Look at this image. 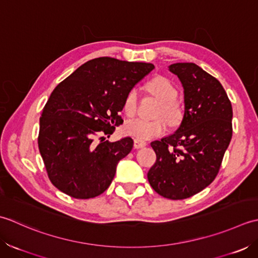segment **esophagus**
Listing matches in <instances>:
<instances>
[{
    "mask_svg": "<svg viewBox=\"0 0 258 258\" xmlns=\"http://www.w3.org/2000/svg\"><path fill=\"white\" fill-rule=\"evenodd\" d=\"M134 146H135L136 149H140V148H144V147H146V146H147V143H146V141H143V140L135 139Z\"/></svg>",
    "mask_w": 258,
    "mask_h": 258,
    "instance_id": "obj_1",
    "label": "esophagus"
}]
</instances>
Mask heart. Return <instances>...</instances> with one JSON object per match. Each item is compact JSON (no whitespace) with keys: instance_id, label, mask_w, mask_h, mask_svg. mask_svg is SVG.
<instances>
[{"instance_id":"obj_1","label":"heart","mask_w":258,"mask_h":258,"mask_svg":"<svg viewBox=\"0 0 258 258\" xmlns=\"http://www.w3.org/2000/svg\"><path fill=\"white\" fill-rule=\"evenodd\" d=\"M147 89L161 100V106L157 112L158 117H166L170 123H176L181 118V109L177 102L178 91L175 85L166 77H155L147 83ZM139 92L137 89H131L123 101V111L129 117H133L138 110ZM167 130V121L164 118L147 120L135 118L123 125L125 135L139 140H147L160 136Z\"/></svg>"}]
</instances>
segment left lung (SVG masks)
I'll return each mask as SVG.
<instances>
[{
	"mask_svg": "<svg viewBox=\"0 0 258 258\" xmlns=\"http://www.w3.org/2000/svg\"><path fill=\"white\" fill-rule=\"evenodd\" d=\"M169 71L183 88L185 113L176 133L150 144L157 160L150 186L168 199H186L216 178L233 136V108L216 78L195 63H173Z\"/></svg>",
	"mask_w": 258,
	"mask_h": 258,
	"instance_id": "obj_1",
	"label": "left lung"
}]
</instances>
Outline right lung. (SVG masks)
Wrapping results in <instances>:
<instances>
[{
  "mask_svg": "<svg viewBox=\"0 0 258 258\" xmlns=\"http://www.w3.org/2000/svg\"><path fill=\"white\" fill-rule=\"evenodd\" d=\"M154 69L151 63L102 56L56 86L42 110L38 144L49 179L59 190L77 199L107 190L134 140L96 138L111 135L123 122L119 113L125 96Z\"/></svg>",
  "mask_w": 258,
  "mask_h": 258,
  "instance_id": "add662e5",
  "label": "right lung"
}]
</instances>
